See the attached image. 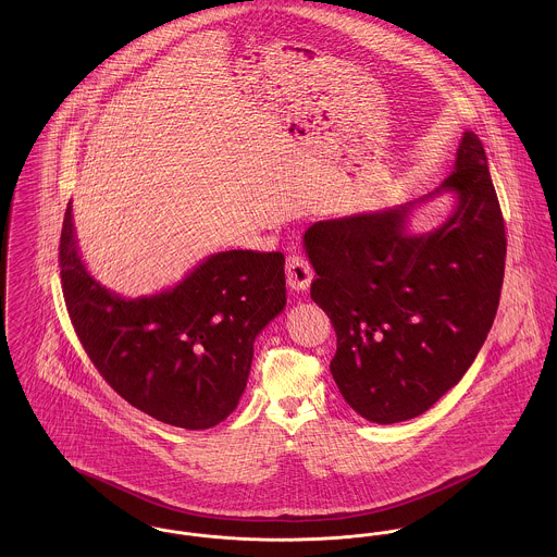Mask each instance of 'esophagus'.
<instances>
[{
  "label": "esophagus",
  "instance_id": "34e87169",
  "mask_svg": "<svg viewBox=\"0 0 557 557\" xmlns=\"http://www.w3.org/2000/svg\"><path fill=\"white\" fill-rule=\"evenodd\" d=\"M311 280H313V271L305 258L299 255L286 258V282L293 290H297V293L307 290Z\"/></svg>",
  "mask_w": 557,
  "mask_h": 557
}]
</instances>
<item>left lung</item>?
Masks as SVG:
<instances>
[{
  "label": "left lung",
  "mask_w": 557,
  "mask_h": 557,
  "mask_svg": "<svg viewBox=\"0 0 557 557\" xmlns=\"http://www.w3.org/2000/svg\"><path fill=\"white\" fill-rule=\"evenodd\" d=\"M443 194L453 212L413 232L412 212ZM305 252L311 299L337 333L331 373L347 405L375 424L426 413L469 371L500 300L507 237L481 139L465 131L454 172L429 195L311 224Z\"/></svg>",
  "instance_id": "left-lung-1"
}]
</instances>
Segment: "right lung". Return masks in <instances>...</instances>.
Returning <instances> with one entry per match:
<instances>
[{
  "instance_id": "add662e5",
  "label": "right lung",
  "mask_w": 557,
  "mask_h": 557,
  "mask_svg": "<svg viewBox=\"0 0 557 557\" xmlns=\"http://www.w3.org/2000/svg\"><path fill=\"white\" fill-rule=\"evenodd\" d=\"M284 262L282 252H215L133 299L86 269L72 201L59 244L65 305L97 371L128 405L186 430L212 429L239 405L255 342L286 307Z\"/></svg>"
}]
</instances>
